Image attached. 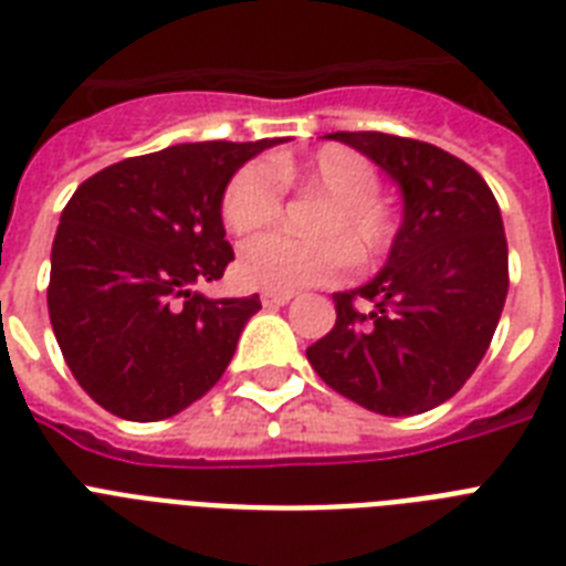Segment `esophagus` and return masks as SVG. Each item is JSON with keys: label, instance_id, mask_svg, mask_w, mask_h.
<instances>
[{"label": "esophagus", "instance_id": "esophagus-1", "mask_svg": "<svg viewBox=\"0 0 566 566\" xmlns=\"http://www.w3.org/2000/svg\"><path fill=\"white\" fill-rule=\"evenodd\" d=\"M293 300V293L287 291H264L261 293V305L264 308H279V305H287Z\"/></svg>", "mask_w": 566, "mask_h": 566}]
</instances>
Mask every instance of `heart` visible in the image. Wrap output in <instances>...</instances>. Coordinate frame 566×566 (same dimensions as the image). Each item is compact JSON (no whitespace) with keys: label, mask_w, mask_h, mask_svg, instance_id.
I'll return each mask as SVG.
<instances>
[{"label":"heart","mask_w":566,"mask_h":566,"mask_svg":"<svg viewBox=\"0 0 566 566\" xmlns=\"http://www.w3.org/2000/svg\"><path fill=\"white\" fill-rule=\"evenodd\" d=\"M284 185L328 196L314 231L323 238L300 240L264 234L240 252V279L261 291H300L311 284L337 282L358 264H376L396 240L394 208L378 199V170L349 146L328 144L308 158L275 155L270 164H243L222 190L220 213L238 238L279 222ZM356 255L353 256L352 252Z\"/></svg>","instance_id":"1"}]
</instances>
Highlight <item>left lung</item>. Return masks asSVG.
<instances>
[{
	"instance_id": "8db88e82",
	"label": "left lung",
	"mask_w": 566,
	"mask_h": 566,
	"mask_svg": "<svg viewBox=\"0 0 566 566\" xmlns=\"http://www.w3.org/2000/svg\"><path fill=\"white\" fill-rule=\"evenodd\" d=\"M402 188L405 220L385 270L335 293V328L308 346L332 390L387 417L438 408L488 353L509 296V243L488 181L413 137L335 132ZM361 301L374 308L364 312Z\"/></svg>"
}]
</instances>
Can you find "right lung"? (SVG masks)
<instances>
[{"label":"right lung","instance_id":"right-lung-1","mask_svg":"<svg viewBox=\"0 0 566 566\" xmlns=\"http://www.w3.org/2000/svg\"><path fill=\"white\" fill-rule=\"evenodd\" d=\"M167 146L78 185L52 243L46 302L64 361L84 394L123 420L155 422L211 390L261 300H208L234 261L220 202L266 146Z\"/></svg>","mask_w":566,"mask_h":566}]
</instances>
